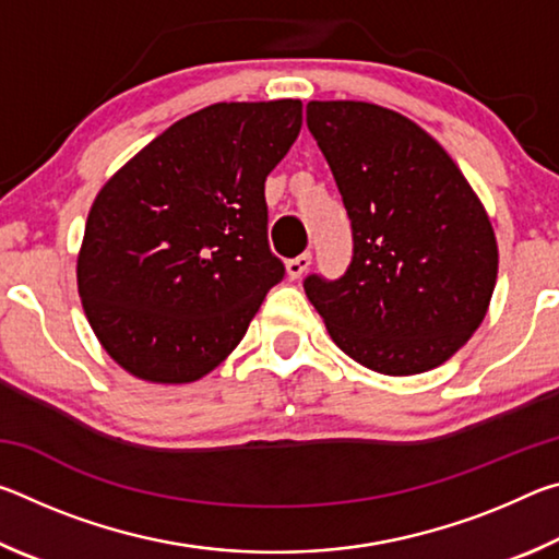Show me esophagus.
<instances>
[{"label": "esophagus", "mask_w": 559, "mask_h": 559, "mask_svg": "<svg viewBox=\"0 0 559 559\" xmlns=\"http://www.w3.org/2000/svg\"><path fill=\"white\" fill-rule=\"evenodd\" d=\"M310 269V253L306 251V253H300V257H296V259H290V261H286V273H288V278H300L302 273H306Z\"/></svg>", "instance_id": "34e87169"}]
</instances>
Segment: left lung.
<instances>
[{
  "instance_id": "obj_1",
  "label": "left lung",
  "mask_w": 559,
  "mask_h": 559,
  "mask_svg": "<svg viewBox=\"0 0 559 559\" xmlns=\"http://www.w3.org/2000/svg\"><path fill=\"white\" fill-rule=\"evenodd\" d=\"M353 224L343 278L308 276L333 343L367 370L406 377L447 362L488 313L498 278L493 224L427 130L365 100H310Z\"/></svg>"
}]
</instances>
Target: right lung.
I'll use <instances>...</instances> for the list:
<instances>
[{
    "label": "right lung",
    "mask_w": 559,
    "mask_h": 559,
    "mask_svg": "<svg viewBox=\"0 0 559 559\" xmlns=\"http://www.w3.org/2000/svg\"><path fill=\"white\" fill-rule=\"evenodd\" d=\"M302 126V103H214L147 143L88 212L75 278L122 370L189 384L241 343L283 278L263 185Z\"/></svg>",
    "instance_id": "1"
}]
</instances>
